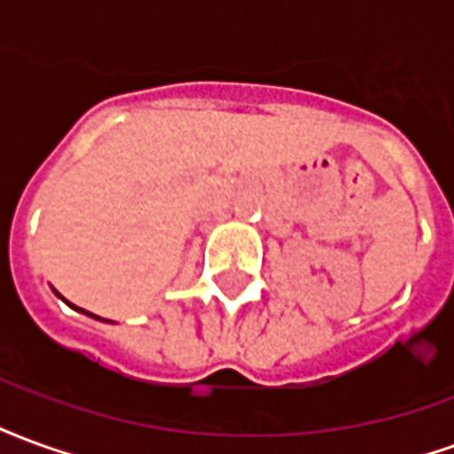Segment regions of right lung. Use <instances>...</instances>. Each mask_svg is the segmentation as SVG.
<instances>
[{"mask_svg":"<svg viewBox=\"0 0 454 454\" xmlns=\"http://www.w3.org/2000/svg\"><path fill=\"white\" fill-rule=\"evenodd\" d=\"M53 292H55V289H53ZM55 294H58V292H55ZM58 296H60V294H58ZM70 306H73V304H70ZM73 309H77V306H73ZM77 311H82V314H87V316H92V318H99V316H94V314H90V311H84V309H77ZM99 321H104V318H99Z\"/></svg>","mask_w":454,"mask_h":454,"instance_id":"right-lung-1","label":"right lung"}]
</instances>
